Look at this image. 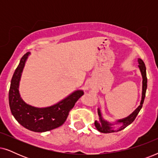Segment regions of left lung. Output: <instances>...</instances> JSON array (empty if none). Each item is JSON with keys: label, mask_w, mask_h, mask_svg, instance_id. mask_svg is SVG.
<instances>
[{"label": "left lung", "mask_w": 158, "mask_h": 158, "mask_svg": "<svg viewBox=\"0 0 158 158\" xmlns=\"http://www.w3.org/2000/svg\"><path fill=\"white\" fill-rule=\"evenodd\" d=\"M138 62H139V70L141 71L142 75V100L141 102H140V105L138 106L137 109L135 110V111L133 112L132 114H130L129 116L127 117L123 118V119H120L118 120L116 122V124H122V126L120 127V128L116 130V131H121L122 129H124V128H126L127 126H129V124H131L134 121H135V118L137 117V114H139V112L140 110H141L142 107V104L144 103V98H145V94H146V90H147V87H148V78H147V74H146V67L145 64H144L143 60L139 59H138ZM98 114L99 116V119H100V122L98 121H96L95 122V126H96V129L100 131V132L102 133H112L116 131V130H114L112 129V126L114 125V124H111V123L108 122L107 121H105L103 119L102 116H101L100 109H98Z\"/></svg>", "instance_id": "1"}]
</instances>
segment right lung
Segmentation results:
<instances>
[{
    "mask_svg": "<svg viewBox=\"0 0 158 158\" xmlns=\"http://www.w3.org/2000/svg\"><path fill=\"white\" fill-rule=\"evenodd\" d=\"M30 52L21 57L13 75L8 94L10 111L16 120L26 129L35 132H44L62 126L69 112L83 95V90H76L57 104L46 108H36L26 103L19 92V81L26 60Z\"/></svg>",
    "mask_w": 158,
    "mask_h": 158,
    "instance_id": "right-lung-1",
    "label": "right lung"
}]
</instances>
